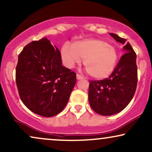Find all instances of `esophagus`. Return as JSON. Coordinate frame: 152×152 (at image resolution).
<instances>
[{"label":"esophagus","instance_id":"esophagus-1","mask_svg":"<svg viewBox=\"0 0 152 152\" xmlns=\"http://www.w3.org/2000/svg\"><path fill=\"white\" fill-rule=\"evenodd\" d=\"M76 77H77V80H82V79H83V77H82V75H80V74H77Z\"/></svg>","mask_w":152,"mask_h":152}]
</instances>
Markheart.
<instances>
[{
  "mask_svg": "<svg viewBox=\"0 0 152 152\" xmlns=\"http://www.w3.org/2000/svg\"><path fill=\"white\" fill-rule=\"evenodd\" d=\"M61 57L66 67L72 68L84 58L88 74L94 78H105L115 70L118 59L115 47L105 40L87 38L77 41L73 45L66 43L61 49Z\"/></svg>",
  "mask_w": 152,
  "mask_h": 152,
  "instance_id": "1",
  "label": "heart"
}]
</instances>
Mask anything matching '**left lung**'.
Instances as JSON below:
<instances>
[{
    "label": "left lung",
    "mask_w": 152,
    "mask_h": 152,
    "mask_svg": "<svg viewBox=\"0 0 152 152\" xmlns=\"http://www.w3.org/2000/svg\"><path fill=\"white\" fill-rule=\"evenodd\" d=\"M124 45V54L108 78L90 81L88 101L91 107L102 116L115 115L123 110L133 98L137 83L136 54L126 40L110 33Z\"/></svg>",
    "instance_id": "8db88e82"
}]
</instances>
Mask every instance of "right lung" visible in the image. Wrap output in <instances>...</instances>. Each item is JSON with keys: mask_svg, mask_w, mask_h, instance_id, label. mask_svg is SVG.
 Returning <instances> with one entry per match:
<instances>
[{"mask_svg": "<svg viewBox=\"0 0 152 152\" xmlns=\"http://www.w3.org/2000/svg\"><path fill=\"white\" fill-rule=\"evenodd\" d=\"M16 83L26 107L37 115L51 117L68 103L76 73L62 66L60 51L43 37L29 43L19 54Z\"/></svg>", "mask_w": 152, "mask_h": 152, "instance_id": "right-lung-1", "label": "right lung"}]
</instances>
